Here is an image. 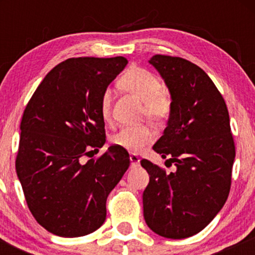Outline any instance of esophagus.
<instances>
[{"label": "esophagus", "mask_w": 255, "mask_h": 255, "mask_svg": "<svg viewBox=\"0 0 255 255\" xmlns=\"http://www.w3.org/2000/svg\"><path fill=\"white\" fill-rule=\"evenodd\" d=\"M129 160H130V164H131V166H136V165H139L140 159H139V157H137L135 153H130V154H129Z\"/></svg>", "instance_id": "1"}]
</instances>
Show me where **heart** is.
Wrapping results in <instances>:
<instances>
[{
    "instance_id": "obj_1",
    "label": "heart",
    "mask_w": 255,
    "mask_h": 255,
    "mask_svg": "<svg viewBox=\"0 0 255 255\" xmlns=\"http://www.w3.org/2000/svg\"><path fill=\"white\" fill-rule=\"evenodd\" d=\"M120 87L144 101V115L157 124L168 121L172 113V99L162 91L159 79L153 73L134 67L120 79ZM99 111L104 121L111 119V92L104 91L99 101ZM156 139V133L146 125L125 126L111 136V142L129 152H139Z\"/></svg>"
}]
</instances>
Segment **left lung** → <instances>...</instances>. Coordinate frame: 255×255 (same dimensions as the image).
<instances>
[{"mask_svg":"<svg viewBox=\"0 0 255 255\" xmlns=\"http://www.w3.org/2000/svg\"><path fill=\"white\" fill-rule=\"evenodd\" d=\"M150 63L170 91L172 113L164 134L153 145L170 174L147 159L150 175L142 194L144 218L152 231L186 239L221 211L231 186L235 142L223 96L200 67L181 57L154 55Z\"/></svg>","mask_w":255,"mask_h":255,"instance_id":"obj_1","label":"left lung"}]
</instances>
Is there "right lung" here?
<instances>
[{
	"label": "right lung",
	"instance_id": "right-lung-1",
	"mask_svg": "<svg viewBox=\"0 0 255 255\" xmlns=\"http://www.w3.org/2000/svg\"><path fill=\"white\" fill-rule=\"evenodd\" d=\"M127 58L74 57L58 63L26 105L15 168L34 219L62 238L93 233L107 217V198L129 166V154L105 142L99 101Z\"/></svg>",
	"mask_w": 255,
	"mask_h": 255
}]
</instances>
